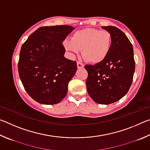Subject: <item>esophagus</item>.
Segmentation results:
<instances>
[{
    "label": "esophagus",
    "mask_w": 150,
    "mask_h": 150,
    "mask_svg": "<svg viewBox=\"0 0 150 150\" xmlns=\"http://www.w3.org/2000/svg\"><path fill=\"white\" fill-rule=\"evenodd\" d=\"M77 67L79 68V69H81V68L84 67V65H83V63H81L79 62H77Z\"/></svg>",
    "instance_id": "obj_1"
}]
</instances>
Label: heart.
Listing matches in <instances>:
<instances>
[{
    "instance_id": "obj_1",
    "label": "heart",
    "mask_w": 150,
    "mask_h": 150,
    "mask_svg": "<svg viewBox=\"0 0 150 150\" xmlns=\"http://www.w3.org/2000/svg\"><path fill=\"white\" fill-rule=\"evenodd\" d=\"M112 37L107 30L88 28L76 31L71 39H66L63 43L65 50L72 54L81 51L83 57L91 63L103 62L110 53Z\"/></svg>"
}]
</instances>
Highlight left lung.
<instances>
[{"label": "left lung", "mask_w": 150, "mask_h": 150, "mask_svg": "<svg viewBox=\"0 0 150 150\" xmlns=\"http://www.w3.org/2000/svg\"><path fill=\"white\" fill-rule=\"evenodd\" d=\"M112 37L107 57L100 63L86 65V85L88 95L95 103L109 105L120 100L128 93L135 71L132 45L123 32L115 26H103Z\"/></svg>", "instance_id": "left-lung-1"}]
</instances>
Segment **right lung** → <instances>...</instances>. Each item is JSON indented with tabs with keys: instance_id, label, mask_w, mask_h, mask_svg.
Returning a JSON list of instances; mask_svg holds the SVG:
<instances>
[{
	"instance_id": "1",
	"label": "right lung",
	"mask_w": 150,
	"mask_h": 150,
	"mask_svg": "<svg viewBox=\"0 0 150 150\" xmlns=\"http://www.w3.org/2000/svg\"><path fill=\"white\" fill-rule=\"evenodd\" d=\"M75 28L67 25L41 27L22 45L18 68L25 90L43 105L60 103L77 69L64 57L63 42Z\"/></svg>"
}]
</instances>
